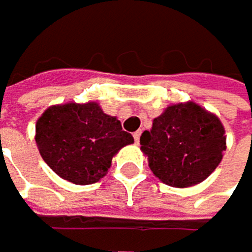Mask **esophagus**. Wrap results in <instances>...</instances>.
<instances>
[{"mask_svg":"<svg viewBox=\"0 0 252 252\" xmlns=\"http://www.w3.org/2000/svg\"><path fill=\"white\" fill-rule=\"evenodd\" d=\"M140 133H142V131H136V133L133 134V137H134L136 143H139V140H140Z\"/></svg>","mask_w":252,"mask_h":252,"instance_id":"esophagus-1","label":"esophagus"}]
</instances>
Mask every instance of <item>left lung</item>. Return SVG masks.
Here are the masks:
<instances>
[{
    "label": "left lung",
    "instance_id": "1",
    "mask_svg": "<svg viewBox=\"0 0 252 252\" xmlns=\"http://www.w3.org/2000/svg\"><path fill=\"white\" fill-rule=\"evenodd\" d=\"M220 121L193 102L171 105L140 136V150L164 185L189 188L220 163L225 136Z\"/></svg>",
    "mask_w": 252,
    "mask_h": 252
}]
</instances>
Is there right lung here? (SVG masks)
Segmentation results:
<instances>
[{"label":"right lung","mask_w":252,"mask_h":252,"mask_svg":"<svg viewBox=\"0 0 252 252\" xmlns=\"http://www.w3.org/2000/svg\"><path fill=\"white\" fill-rule=\"evenodd\" d=\"M121 122L96 102L48 109L36 124V143L45 163L74 185H92L107 174L113 156L133 143Z\"/></svg>","instance_id":"right-lung-1"}]
</instances>
